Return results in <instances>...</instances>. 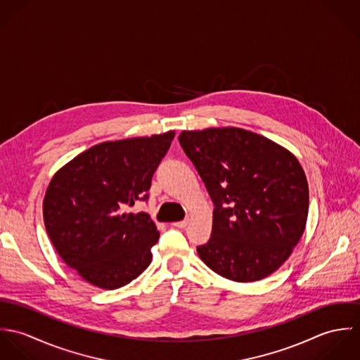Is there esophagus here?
I'll use <instances>...</instances> for the list:
<instances>
[{"mask_svg": "<svg viewBox=\"0 0 360 360\" xmlns=\"http://www.w3.org/2000/svg\"><path fill=\"white\" fill-rule=\"evenodd\" d=\"M187 224H188V220H187V219H186V220H180V221L173 223V226H174V227H179V229H186V227H187Z\"/></svg>", "mask_w": 360, "mask_h": 360, "instance_id": "obj_1", "label": "esophagus"}]
</instances>
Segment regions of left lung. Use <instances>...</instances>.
Masks as SVG:
<instances>
[{"label": "left lung", "instance_id": "1", "mask_svg": "<svg viewBox=\"0 0 360 360\" xmlns=\"http://www.w3.org/2000/svg\"><path fill=\"white\" fill-rule=\"evenodd\" d=\"M179 143L214 205L210 238L197 247L206 266L238 283L276 271L307 226L308 181L298 159L238 127L181 131Z\"/></svg>", "mask_w": 360, "mask_h": 360}]
</instances>
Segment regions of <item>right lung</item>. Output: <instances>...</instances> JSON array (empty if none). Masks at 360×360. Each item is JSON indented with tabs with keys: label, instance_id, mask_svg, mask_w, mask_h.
Masks as SVG:
<instances>
[{
	"label": "right lung",
	"instance_id": "right-lung-1",
	"mask_svg": "<svg viewBox=\"0 0 360 360\" xmlns=\"http://www.w3.org/2000/svg\"><path fill=\"white\" fill-rule=\"evenodd\" d=\"M174 131L97 144L55 173L47 188L44 224L59 257L90 284L120 288L151 263L159 238L146 212L155 170Z\"/></svg>",
	"mask_w": 360,
	"mask_h": 360
}]
</instances>
